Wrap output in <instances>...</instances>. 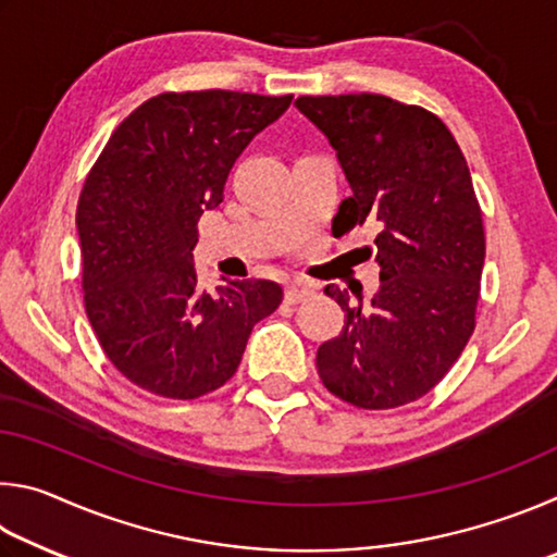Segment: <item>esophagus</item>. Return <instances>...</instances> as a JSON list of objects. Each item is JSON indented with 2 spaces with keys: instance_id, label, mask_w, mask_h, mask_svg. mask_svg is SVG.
Segmentation results:
<instances>
[{
  "instance_id": "1",
  "label": "esophagus",
  "mask_w": 557,
  "mask_h": 557,
  "mask_svg": "<svg viewBox=\"0 0 557 557\" xmlns=\"http://www.w3.org/2000/svg\"><path fill=\"white\" fill-rule=\"evenodd\" d=\"M307 297H312V287H309L307 282H292L285 289L287 305H297V301H305Z\"/></svg>"
}]
</instances>
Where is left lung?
<instances>
[{
    "label": "left lung",
    "mask_w": 557,
    "mask_h": 557,
    "mask_svg": "<svg viewBox=\"0 0 557 557\" xmlns=\"http://www.w3.org/2000/svg\"><path fill=\"white\" fill-rule=\"evenodd\" d=\"M295 106L329 137L351 184L336 233L363 223L381 231L371 301L324 287L346 319L319 346V379L356 408H400L445 379L476 326L486 238L467 159L420 106L373 92L301 96Z\"/></svg>",
    "instance_id": "left-lung-1"
}]
</instances>
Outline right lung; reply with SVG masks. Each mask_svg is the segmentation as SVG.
Masks as SVG:
<instances>
[{"instance_id":"1","label":"right lung","mask_w":557,"mask_h":557,"mask_svg":"<svg viewBox=\"0 0 557 557\" xmlns=\"http://www.w3.org/2000/svg\"><path fill=\"white\" fill-rule=\"evenodd\" d=\"M292 96L186 90L149 98L120 122L83 184V305L98 344L129 383L196 400L238 371L248 336L282 301L270 280L209 295L194 270L203 211L231 166Z\"/></svg>"}]
</instances>
